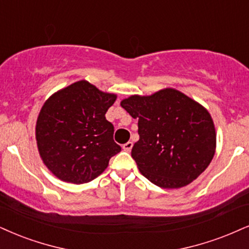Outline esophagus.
<instances>
[{
	"mask_svg": "<svg viewBox=\"0 0 249 249\" xmlns=\"http://www.w3.org/2000/svg\"><path fill=\"white\" fill-rule=\"evenodd\" d=\"M131 148H133V142H127L125 144H124V145H122V149H124V151H127V152H129Z\"/></svg>",
	"mask_w": 249,
	"mask_h": 249,
	"instance_id": "1",
	"label": "esophagus"
}]
</instances>
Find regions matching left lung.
<instances>
[{"instance_id": "8db88e82", "label": "left lung", "mask_w": 249, "mask_h": 249, "mask_svg": "<svg viewBox=\"0 0 249 249\" xmlns=\"http://www.w3.org/2000/svg\"><path fill=\"white\" fill-rule=\"evenodd\" d=\"M121 106L139 120L131 157L141 173L161 188L194 181L213 160L216 131L207 109L174 89L131 96Z\"/></svg>"}]
</instances>
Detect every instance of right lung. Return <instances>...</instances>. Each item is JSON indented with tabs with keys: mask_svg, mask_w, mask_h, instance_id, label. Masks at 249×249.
Returning <instances> with one entry per match:
<instances>
[{
	"mask_svg": "<svg viewBox=\"0 0 249 249\" xmlns=\"http://www.w3.org/2000/svg\"><path fill=\"white\" fill-rule=\"evenodd\" d=\"M115 99V94L79 81L46 101L36 137L40 157L54 176L67 182H90L121 151L113 140L114 127L105 118Z\"/></svg>",
	"mask_w": 249,
	"mask_h": 249,
	"instance_id": "1",
	"label": "right lung"
}]
</instances>
